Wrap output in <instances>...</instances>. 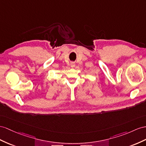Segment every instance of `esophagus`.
Returning <instances> with one entry per match:
<instances>
[{"instance_id": "obj_1", "label": "esophagus", "mask_w": 146, "mask_h": 146, "mask_svg": "<svg viewBox=\"0 0 146 146\" xmlns=\"http://www.w3.org/2000/svg\"><path fill=\"white\" fill-rule=\"evenodd\" d=\"M70 65H71V67H72V68H73V67L75 66V63H73V62H72V63H71Z\"/></svg>"}]
</instances>
